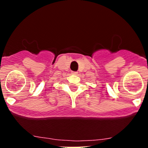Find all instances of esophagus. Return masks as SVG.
Listing matches in <instances>:
<instances>
[{"instance_id": "esophagus-1", "label": "esophagus", "mask_w": 148, "mask_h": 148, "mask_svg": "<svg viewBox=\"0 0 148 148\" xmlns=\"http://www.w3.org/2000/svg\"><path fill=\"white\" fill-rule=\"evenodd\" d=\"M72 74H74V75H76V74H78V72H72Z\"/></svg>"}]
</instances>
